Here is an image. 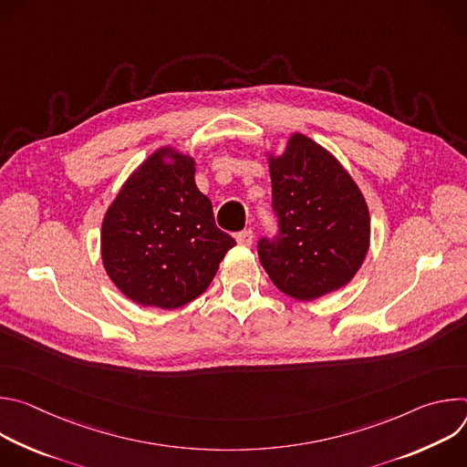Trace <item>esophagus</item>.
<instances>
[{"instance_id":"obj_1","label":"esophagus","mask_w":467,"mask_h":467,"mask_svg":"<svg viewBox=\"0 0 467 467\" xmlns=\"http://www.w3.org/2000/svg\"><path fill=\"white\" fill-rule=\"evenodd\" d=\"M253 238H254V234H253L251 229H244V231L236 233V242L244 247H249L253 244Z\"/></svg>"}]
</instances>
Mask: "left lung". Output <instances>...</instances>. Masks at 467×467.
<instances>
[{"instance_id":"left-lung-1","label":"left lung","mask_w":467,"mask_h":467,"mask_svg":"<svg viewBox=\"0 0 467 467\" xmlns=\"http://www.w3.org/2000/svg\"><path fill=\"white\" fill-rule=\"evenodd\" d=\"M279 234L258 242L274 285L297 301L344 288L366 260L371 220L362 190L328 150L292 132L281 155L265 151Z\"/></svg>"}]
</instances>
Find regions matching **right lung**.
I'll return each mask as SVG.
<instances>
[{"mask_svg": "<svg viewBox=\"0 0 467 467\" xmlns=\"http://www.w3.org/2000/svg\"><path fill=\"white\" fill-rule=\"evenodd\" d=\"M234 245L195 184L193 157L173 146L159 148L127 177L101 223L110 281L130 301L164 310L202 296Z\"/></svg>", "mask_w": 467, "mask_h": 467, "instance_id": "add662e5", "label": "right lung"}]
</instances>
